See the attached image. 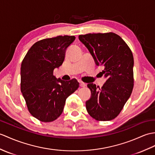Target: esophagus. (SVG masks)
<instances>
[{"label":"esophagus","instance_id":"1","mask_svg":"<svg viewBox=\"0 0 155 155\" xmlns=\"http://www.w3.org/2000/svg\"><path fill=\"white\" fill-rule=\"evenodd\" d=\"M79 85H80L81 87H84V86H86V84L84 83V82H83L79 81Z\"/></svg>","mask_w":155,"mask_h":155}]
</instances>
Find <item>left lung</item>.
Segmentation results:
<instances>
[{
  "mask_svg": "<svg viewBox=\"0 0 155 155\" xmlns=\"http://www.w3.org/2000/svg\"><path fill=\"white\" fill-rule=\"evenodd\" d=\"M78 39L96 65L104 67L102 75L106 78L101 88L88 84L91 96L86 102V110L98 121L113 120L123 109L134 88L133 53L124 39L112 32L80 35Z\"/></svg>",
  "mask_w": 155,
  "mask_h": 155,
  "instance_id": "8db88e82",
  "label": "left lung"
}]
</instances>
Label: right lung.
<instances>
[{"mask_svg": "<svg viewBox=\"0 0 155 155\" xmlns=\"http://www.w3.org/2000/svg\"><path fill=\"white\" fill-rule=\"evenodd\" d=\"M73 35L44 39L31 47L21 62V92L30 113L39 121L51 122L62 114L66 99L78 88L77 79H57L53 71L63 64Z\"/></svg>", "mask_w": 155, "mask_h": 155, "instance_id": "add662e5", "label": "right lung"}]
</instances>
